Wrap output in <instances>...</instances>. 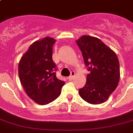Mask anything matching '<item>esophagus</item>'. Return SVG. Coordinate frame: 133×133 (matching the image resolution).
Returning <instances> with one entry per match:
<instances>
[{"mask_svg":"<svg viewBox=\"0 0 133 133\" xmlns=\"http://www.w3.org/2000/svg\"><path fill=\"white\" fill-rule=\"evenodd\" d=\"M75 76V72H74V71H72V72H71L70 76L68 77V79H69V80H70V81H71V80H72V79H74Z\"/></svg>","mask_w":133,"mask_h":133,"instance_id":"esophagus-1","label":"esophagus"}]
</instances>
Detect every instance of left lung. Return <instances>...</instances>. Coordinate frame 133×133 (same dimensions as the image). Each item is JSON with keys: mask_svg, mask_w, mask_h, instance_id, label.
Here are the masks:
<instances>
[{"mask_svg": "<svg viewBox=\"0 0 133 133\" xmlns=\"http://www.w3.org/2000/svg\"><path fill=\"white\" fill-rule=\"evenodd\" d=\"M89 74L80 97L91 104L105 102L113 92L120 79L119 62L114 51L99 38L83 35L76 41Z\"/></svg>", "mask_w": 133, "mask_h": 133, "instance_id": "left-lung-1", "label": "left lung"}]
</instances>
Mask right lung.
Listing matches in <instances>:
<instances>
[{
  "instance_id": "obj_1",
  "label": "right lung",
  "mask_w": 133,
  "mask_h": 133,
  "mask_svg": "<svg viewBox=\"0 0 133 133\" xmlns=\"http://www.w3.org/2000/svg\"><path fill=\"white\" fill-rule=\"evenodd\" d=\"M56 40L45 37L34 42L18 63V75L27 95L40 105L57 99L65 82L56 77L52 47Z\"/></svg>"
}]
</instances>
